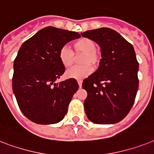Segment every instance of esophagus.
I'll use <instances>...</instances> for the list:
<instances>
[{
  "mask_svg": "<svg viewBox=\"0 0 154 154\" xmlns=\"http://www.w3.org/2000/svg\"><path fill=\"white\" fill-rule=\"evenodd\" d=\"M77 82H78L79 87V88H81V87H82V83H83V80H82V79H78V80H77Z\"/></svg>",
  "mask_w": 154,
  "mask_h": 154,
  "instance_id": "esophagus-1",
  "label": "esophagus"
}]
</instances>
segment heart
Here are the masks:
<instances>
[{"label": "heart", "mask_w": 154, "mask_h": 154, "mask_svg": "<svg viewBox=\"0 0 154 154\" xmlns=\"http://www.w3.org/2000/svg\"><path fill=\"white\" fill-rule=\"evenodd\" d=\"M73 46L76 54H83L80 58V63L83 64L68 70L66 76L67 78L83 79L93 71V67L91 63L94 65L100 63L101 54L96 51V42L88 38H82L77 40L74 42ZM58 58L63 66L68 68L73 65L75 62V54L67 45H64L59 49Z\"/></svg>", "instance_id": "obj_1"}]
</instances>
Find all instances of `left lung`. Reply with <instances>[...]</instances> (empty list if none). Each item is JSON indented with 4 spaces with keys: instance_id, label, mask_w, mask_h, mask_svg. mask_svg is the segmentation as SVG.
I'll return each instance as SVG.
<instances>
[{
    "instance_id": "1",
    "label": "left lung",
    "mask_w": 154,
    "mask_h": 154,
    "mask_svg": "<svg viewBox=\"0 0 154 154\" xmlns=\"http://www.w3.org/2000/svg\"><path fill=\"white\" fill-rule=\"evenodd\" d=\"M81 35L96 42L102 58L96 72L83 82L88 92L87 116L98 125H110L128 115L137 92L139 69L132 44L109 28L88 30Z\"/></svg>"
}]
</instances>
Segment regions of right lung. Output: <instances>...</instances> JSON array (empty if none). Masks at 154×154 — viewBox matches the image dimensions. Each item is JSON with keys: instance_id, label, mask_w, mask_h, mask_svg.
<instances>
[{"instance_id": "right-lung-1", "label": "right lung", "mask_w": 154, "mask_h": 154, "mask_svg": "<svg viewBox=\"0 0 154 154\" xmlns=\"http://www.w3.org/2000/svg\"><path fill=\"white\" fill-rule=\"evenodd\" d=\"M81 35L48 26L26 40L14 63L13 91L25 116L39 125L63 120L72 96L79 89L75 79L54 81L65 72L59 49Z\"/></svg>"}]
</instances>
